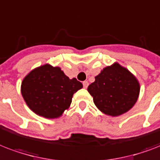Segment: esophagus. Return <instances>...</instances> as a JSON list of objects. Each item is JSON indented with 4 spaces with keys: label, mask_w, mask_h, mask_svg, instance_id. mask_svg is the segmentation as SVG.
I'll use <instances>...</instances> for the list:
<instances>
[{
    "label": "esophagus",
    "mask_w": 160,
    "mask_h": 160,
    "mask_svg": "<svg viewBox=\"0 0 160 160\" xmlns=\"http://www.w3.org/2000/svg\"><path fill=\"white\" fill-rule=\"evenodd\" d=\"M88 85H89L88 81H84V82H83V86H84V88L85 89L87 88V87H88Z\"/></svg>",
    "instance_id": "1"
}]
</instances>
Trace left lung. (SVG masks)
<instances>
[{"label":"left lung","mask_w":160,"mask_h":160,"mask_svg":"<svg viewBox=\"0 0 160 160\" xmlns=\"http://www.w3.org/2000/svg\"><path fill=\"white\" fill-rule=\"evenodd\" d=\"M95 79L87 91L96 107L106 115H122L137 102L140 91L138 80L118 63L104 68Z\"/></svg>","instance_id":"obj_1"}]
</instances>
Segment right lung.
<instances>
[{
    "label": "right lung",
    "instance_id": "add662e5",
    "mask_svg": "<svg viewBox=\"0 0 160 160\" xmlns=\"http://www.w3.org/2000/svg\"><path fill=\"white\" fill-rule=\"evenodd\" d=\"M83 87L69 79L59 67L48 64L32 69L23 79L21 92L28 107L37 115L53 119L62 116L71 104L73 95Z\"/></svg>",
    "mask_w": 160,
    "mask_h": 160
}]
</instances>
